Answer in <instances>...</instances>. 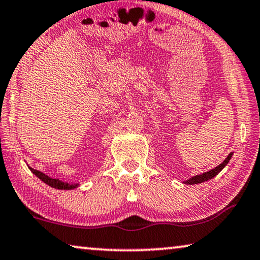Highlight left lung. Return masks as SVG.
I'll list each match as a JSON object with an SVG mask.
<instances>
[{"mask_svg": "<svg viewBox=\"0 0 260 260\" xmlns=\"http://www.w3.org/2000/svg\"><path fill=\"white\" fill-rule=\"evenodd\" d=\"M233 155V152L230 153V154L226 156V159L222 161L220 165H218L217 167L212 168L211 171L208 172H205V173H202V174H198V175H194V177L189 178L188 180H185L184 184H187V185H194V184H202V182L204 181H207V180H211L212 178H214L215 175H217L219 172H220L222 168H224L226 165H228L230 160H231Z\"/></svg>", "mask_w": 260, "mask_h": 260, "instance_id": "1", "label": "left lung"}]
</instances>
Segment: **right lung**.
I'll list each match as a JSON object with an SVG mask.
<instances>
[{"label":"right lung","mask_w":260,"mask_h":260,"mask_svg":"<svg viewBox=\"0 0 260 260\" xmlns=\"http://www.w3.org/2000/svg\"><path fill=\"white\" fill-rule=\"evenodd\" d=\"M29 170H30L32 173H34L36 177H38L40 180L45 182V184H47L48 186H50V187L53 188H56V189H74L76 187H79L80 184L79 182H68V181H62L60 180V179H53L48 177V175L42 173L41 171H38V170H34V168L30 167L28 165Z\"/></svg>","instance_id":"obj_1"}]
</instances>
